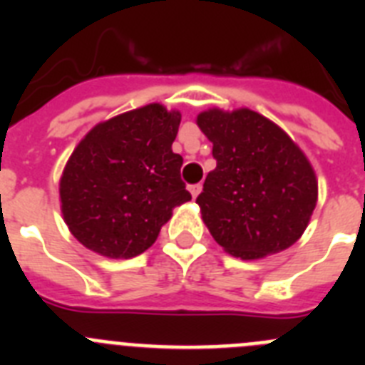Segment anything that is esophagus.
I'll use <instances>...</instances> for the list:
<instances>
[{"label":"esophagus","instance_id":"esophagus-1","mask_svg":"<svg viewBox=\"0 0 365 365\" xmlns=\"http://www.w3.org/2000/svg\"><path fill=\"white\" fill-rule=\"evenodd\" d=\"M201 188H202L201 185H190V186H188V190H190V193H192V197H193V199L197 197L199 193H201Z\"/></svg>","mask_w":365,"mask_h":365}]
</instances>
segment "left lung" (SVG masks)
I'll use <instances>...</instances> for the list:
<instances>
[{"label": "left lung", "instance_id": "1", "mask_svg": "<svg viewBox=\"0 0 365 365\" xmlns=\"http://www.w3.org/2000/svg\"><path fill=\"white\" fill-rule=\"evenodd\" d=\"M197 125L214 148L197 205L232 256L259 259L302 237L318 199L314 170L292 138L250 109H208Z\"/></svg>", "mask_w": 365, "mask_h": 365}]
</instances>
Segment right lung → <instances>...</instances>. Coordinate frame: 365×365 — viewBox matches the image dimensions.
Masks as SVG:
<instances>
[{"label":"right lung","mask_w":365,"mask_h":365,"mask_svg":"<svg viewBox=\"0 0 365 365\" xmlns=\"http://www.w3.org/2000/svg\"><path fill=\"white\" fill-rule=\"evenodd\" d=\"M179 111L160 104L95 125L74 148L60 180L71 234L106 257H135L151 247L175 206L192 195L172 151Z\"/></svg>","instance_id":"obj_1"}]
</instances>
